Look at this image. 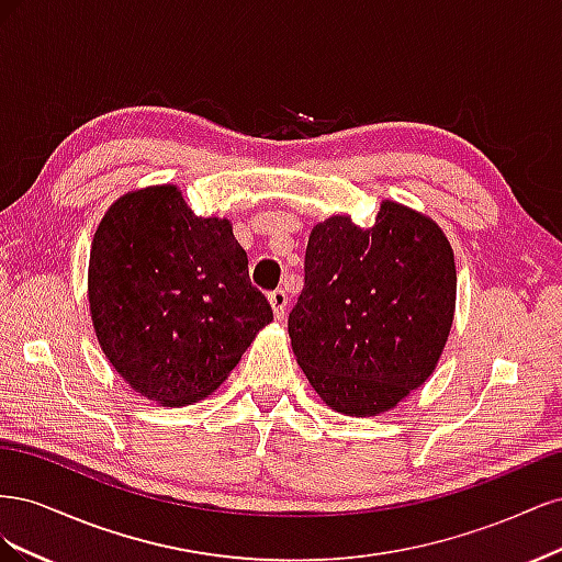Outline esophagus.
I'll use <instances>...</instances> for the list:
<instances>
[{"mask_svg": "<svg viewBox=\"0 0 562 562\" xmlns=\"http://www.w3.org/2000/svg\"><path fill=\"white\" fill-rule=\"evenodd\" d=\"M269 304H271V310H274V316L281 321V318L285 316V307H288V295H285V291L269 293Z\"/></svg>", "mask_w": 562, "mask_h": 562, "instance_id": "1", "label": "esophagus"}]
</instances>
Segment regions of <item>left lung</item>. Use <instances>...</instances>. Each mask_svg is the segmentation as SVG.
<instances>
[{"instance_id":"left-lung-1","label":"left lung","mask_w":562,"mask_h":562,"mask_svg":"<svg viewBox=\"0 0 562 562\" xmlns=\"http://www.w3.org/2000/svg\"><path fill=\"white\" fill-rule=\"evenodd\" d=\"M454 255L431 217L382 201L375 225L318 223L288 335L297 363L333 411H391L431 378L452 328Z\"/></svg>"}]
</instances>
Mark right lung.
<instances>
[{"instance_id": "add662e5", "label": "right lung", "mask_w": 562, "mask_h": 562, "mask_svg": "<svg viewBox=\"0 0 562 562\" xmlns=\"http://www.w3.org/2000/svg\"><path fill=\"white\" fill-rule=\"evenodd\" d=\"M89 304L114 370L168 407L213 394L274 318L229 220L194 215L176 184L128 192L100 220Z\"/></svg>"}]
</instances>
